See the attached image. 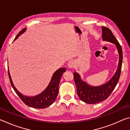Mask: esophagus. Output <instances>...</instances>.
Instances as JSON below:
<instances>
[{
  "label": "esophagus",
  "instance_id": "1",
  "mask_svg": "<svg viewBox=\"0 0 130 130\" xmlns=\"http://www.w3.org/2000/svg\"><path fill=\"white\" fill-rule=\"evenodd\" d=\"M68 65L69 68H73L74 67V66H75V62H74L73 61H70L69 62H68Z\"/></svg>",
  "mask_w": 130,
  "mask_h": 130
}]
</instances>
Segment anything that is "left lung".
I'll list each match as a JSON object with an SVG mask.
<instances>
[{"instance_id":"obj_1","label":"left lung","mask_w":130,"mask_h":130,"mask_svg":"<svg viewBox=\"0 0 130 130\" xmlns=\"http://www.w3.org/2000/svg\"><path fill=\"white\" fill-rule=\"evenodd\" d=\"M102 28L103 40L115 44L118 50L119 55L118 67L112 77L104 84L98 87L88 84L81 79L80 74L76 72H74V80L77 88V93L80 99L88 104H96L108 98L117 85L122 69L123 52L121 46L108 28L103 26Z\"/></svg>"}]
</instances>
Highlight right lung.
I'll list each match as a JSON object with an SVG mask.
<instances>
[{
    "label": "right lung",
    "mask_w": 130,
    "mask_h": 130,
    "mask_svg": "<svg viewBox=\"0 0 130 130\" xmlns=\"http://www.w3.org/2000/svg\"><path fill=\"white\" fill-rule=\"evenodd\" d=\"M26 30V28L22 30L19 32L18 34L17 35V37H15L14 41L16 40L19 36H21L22 34L25 32ZM66 70L67 69H66L65 68H61L57 70L54 73L53 75L52 76L51 80H50L46 88L44 90L43 92H42L41 93L34 96H25L20 93L15 87L14 84L12 83L8 68V73L12 87L18 96L23 101V102L25 104L28 105V107L34 108L42 109L46 108L47 107L50 106L56 100L57 96L58 95V86L61 76H62L63 73H64L66 71Z\"/></svg>",
    "instance_id": "obj_1"
}]
</instances>
